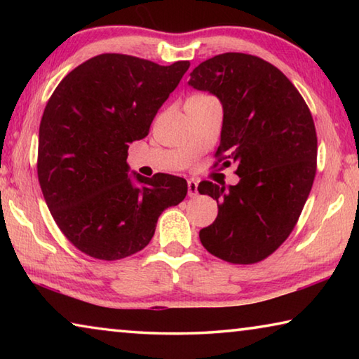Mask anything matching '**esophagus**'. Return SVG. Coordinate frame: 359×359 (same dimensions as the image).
Returning a JSON list of instances; mask_svg holds the SVG:
<instances>
[{
	"instance_id": "obj_1",
	"label": "esophagus",
	"mask_w": 359,
	"mask_h": 359,
	"mask_svg": "<svg viewBox=\"0 0 359 359\" xmlns=\"http://www.w3.org/2000/svg\"><path fill=\"white\" fill-rule=\"evenodd\" d=\"M188 196H190V198L198 196V182L194 179L188 180Z\"/></svg>"
}]
</instances>
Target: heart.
I'll list each match as a JSON object with an SVG mask.
<instances>
[{"label":"heart","mask_w":359,"mask_h":359,"mask_svg":"<svg viewBox=\"0 0 359 359\" xmlns=\"http://www.w3.org/2000/svg\"><path fill=\"white\" fill-rule=\"evenodd\" d=\"M198 96H203V95H198Z\"/></svg>","instance_id":"1"}]
</instances>
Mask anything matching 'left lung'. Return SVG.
<instances>
[{
	"instance_id": "8db88e82",
	"label": "left lung",
	"mask_w": 359,
	"mask_h": 359,
	"mask_svg": "<svg viewBox=\"0 0 359 359\" xmlns=\"http://www.w3.org/2000/svg\"><path fill=\"white\" fill-rule=\"evenodd\" d=\"M188 85L223 106L217 166L238 165L239 184L209 180L198 191L218 204L199 231L205 250L233 264H253L280 247L297 223L317 172V133L306 101L274 65L228 52L193 69Z\"/></svg>"
}]
</instances>
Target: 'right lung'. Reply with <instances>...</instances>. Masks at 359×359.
I'll return each instance as SVG.
<instances>
[{"label":"right lung","instance_id":"add662e5","mask_svg":"<svg viewBox=\"0 0 359 359\" xmlns=\"http://www.w3.org/2000/svg\"><path fill=\"white\" fill-rule=\"evenodd\" d=\"M188 68L190 62L161 66L102 53L72 69L47 101L39 185L58 228L88 257L114 261L141 252L161 212L187 196V180L171 174L135 172L136 186L126 158Z\"/></svg>","mask_w":359,"mask_h":359}]
</instances>
